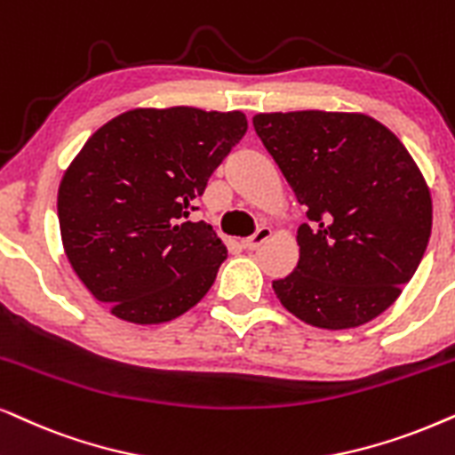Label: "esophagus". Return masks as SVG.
Wrapping results in <instances>:
<instances>
[{
    "instance_id": "esophagus-1",
    "label": "esophagus",
    "mask_w": 455,
    "mask_h": 455,
    "mask_svg": "<svg viewBox=\"0 0 455 455\" xmlns=\"http://www.w3.org/2000/svg\"><path fill=\"white\" fill-rule=\"evenodd\" d=\"M269 235H271V229L267 226H263V228H259L257 232L251 235V238H246L244 242H242V244H244L246 251H257L265 240H269Z\"/></svg>"
}]
</instances>
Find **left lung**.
Here are the masks:
<instances>
[{
  "label": "left lung",
  "mask_w": 455,
  "mask_h": 455,
  "mask_svg": "<svg viewBox=\"0 0 455 455\" xmlns=\"http://www.w3.org/2000/svg\"><path fill=\"white\" fill-rule=\"evenodd\" d=\"M252 125L309 226L299 263L274 292L322 330L363 326L399 299L433 228L422 171L391 129L363 112H259Z\"/></svg>",
  "instance_id": "obj_1"
}]
</instances>
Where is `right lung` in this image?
Segmentation results:
<instances>
[{
	"label": "right lung",
	"mask_w": 455,
	"mask_h": 455,
	"mask_svg": "<svg viewBox=\"0 0 455 455\" xmlns=\"http://www.w3.org/2000/svg\"><path fill=\"white\" fill-rule=\"evenodd\" d=\"M244 133L240 110L133 108L73 158L58 188L62 246L112 315L164 323L209 292L228 249L209 223L188 217Z\"/></svg>",
	"instance_id": "add662e5"
}]
</instances>
